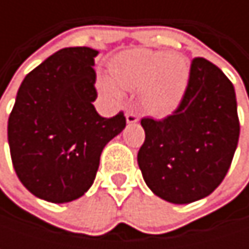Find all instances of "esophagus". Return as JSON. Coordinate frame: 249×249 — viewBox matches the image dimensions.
<instances>
[{"instance_id":"34e87169","label":"esophagus","mask_w":249,"mask_h":249,"mask_svg":"<svg viewBox=\"0 0 249 249\" xmlns=\"http://www.w3.org/2000/svg\"><path fill=\"white\" fill-rule=\"evenodd\" d=\"M125 118H126V123H128V124H135V123H138V121H140L138 115H137V114H134V112H129V111L125 114Z\"/></svg>"}]
</instances>
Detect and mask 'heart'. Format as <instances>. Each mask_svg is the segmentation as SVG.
<instances>
[{
	"label": "heart",
	"mask_w": 249,
	"mask_h": 249,
	"mask_svg": "<svg viewBox=\"0 0 249 249\" xmlns=\"http://www.w3.org/2000/svg\"><path fill=\"white\" fill-rule=\"evenodd\" d=\"M109 72L111 76L98 77V89L107 98L123 101L124 89H140L144 108L154 115H166L183 99L190 65L178 53L137 47L120 53Z\"/></svg>",
	"instance_id": "b5f03b06"
}]
</instances>
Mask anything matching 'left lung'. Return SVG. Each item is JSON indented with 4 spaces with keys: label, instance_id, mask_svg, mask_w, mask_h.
Segmentation results:
<instances>
[{
    "label": "left lung",
    "instance_id": "8db88e82",
    "mask_svg": "<svg viewBox=\"0 0 249 249\" xmlns=\"http://www.w3.org/2000/svg\"><path fill=\"white\" fill-rule=\"evenodd\" d=\"M141 125L145 140L137 160L145 184L170 203L200 200L222 183L238 145L233 85L218 66L196 57L178 108Z\"/></svg>",
    "mask_w": 249,
    "mask_h": 249
}]
</instances>
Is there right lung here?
Segmentation results:
<instances>
[{
    "mask_svg": "<svg viewBox=\"0 0 249 249\" xmlns=\"http://www.w3.org/2000/svg\"><path fill=\"white\" fill-rule=\"evenodd\" d=\"M98 50L66 47L25 76L8 118L14 170L36 197L66 203L92 186L104 147L125 128L123 112L101 117L93 101Z\"/></svg>",
    "mask_w": 249,
    "mask_h": 249,
    "instance_id": "right-lung-1",
    "label": "right lung"
}]
</instances>
